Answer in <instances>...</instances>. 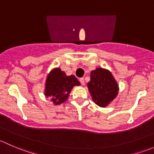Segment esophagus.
I'll return each mask as SVG.
<instances>
[{"mask_svg":"<svg viewBox=\"0 0 154 154\" xmlns=\"http://www.w3.org/2000/svg\"><path fill=\"white\" fill-rule=\"evenodd\" d=\"M80 83H81V85H83V86L85 84V81H84V79L83 78H80Z\"/></svg>","mask_w":154,"mask_h":154,"instance_id":"obj_1","label":"esophagus"}]
</instances>
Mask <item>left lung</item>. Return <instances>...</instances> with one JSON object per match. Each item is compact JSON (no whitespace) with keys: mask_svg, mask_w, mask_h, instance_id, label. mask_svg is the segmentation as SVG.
<instances>
[{"mask_svg":"<svg viewBox=\"0 0 154 154\" xmlns=\"http://www.w3.org/2000/svg\"><path fill=\"white\" fill-rule=\"evenodd\" d=\"M88 91L92 100L99 106L106 107L112 101L119 92V85L108 70L97 68L91 71Z\"/></svg>","mask_w":154,"mask_h":154,"instance_id":"8db88e82","label":"left lung"}]
</instances>
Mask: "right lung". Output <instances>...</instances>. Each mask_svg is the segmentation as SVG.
Listing matches in <instances>:
<instances>
[{
	"label": "right lung",
	"instance_id": "add662e5",
	"mask_svg": "<svg viewBox=\"0 0 154 154\" xmlns=\"http://www.w3.org/2000/svg\"><path fill=\"white\" fill-rule=\"evenodd\" d=\"M80 85V83L74 75L67 76L60 68H54L48 75L45 95L51 97L55 105L61 104L68 98L73 87Z\"/></svg>",
	"mask_w": 154,
	"mask_h": 154
}]
</instances>
